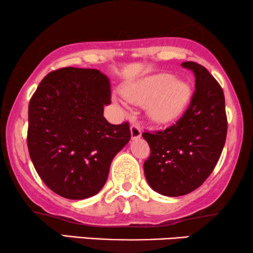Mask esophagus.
Instances as JSON below:
<instances>
[{"label":"esophagus","instance_id":"1","mask_svg":"<svg viewBox=\"0 0 253 253\" xmlns=\"http://www.w3.org/2000/svg\"><path fill=\"white\" fill-rule=\"evenodd\" d=\"M130 131H131V139H138V138L141 137V130L140 126H137V124H132L130 126Z\"/></svg>","mask_w":253,"mask_h":253}]
</instances>
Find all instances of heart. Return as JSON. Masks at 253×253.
I'll list each match as a JSON object with an SVG mask.
<instances>
[{
    "label": "heart",
    "mask_w": 253,
    "mask_h": 253,
    "mask_svg": "<svg viewBox=\"0 0 253 253\" xmlns=\"http://www.w3.org/2000/svg\"><path fill=\"white\" fill-rule=\"evenodd\" d=\"M123 94L134 105H146V114L157 123H168L188 106L191 89L186 82L169 74L150 76L124 88Z\"/></svg>",
    "instance_id": "obj_1"
}]
</instances>
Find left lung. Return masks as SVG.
<instances>
[{
  "label": "left lung",
  "instance_id": "8db88e82",
  "mask_svg": "<svg viewBox=\"0 0 253 253\" xmlns=\"http://www.w3.org/2000/svg\"><path fill=\"white\" fill-rule=\"evenodd\" d=\"M182 67L196 77L189 108L174 126L143 133L151 148L144 164L145 177L155 192L168 197L188 195L206 181L227 137L224 95L219 83L196 62H184Z\"/></svg>",
  "mask_w": 253,
  "mask_h": 253
}]
</instances>
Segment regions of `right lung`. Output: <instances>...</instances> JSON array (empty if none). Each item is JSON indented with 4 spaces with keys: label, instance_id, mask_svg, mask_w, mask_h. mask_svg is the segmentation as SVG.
I'll return each instance as SVG.
<instances>
[{
    "label": "right lung",
    "instance_id": "obj_1",
    "mask_svg": "<svg viewBox=\"0 0 253 253\" xmlns=\"http://www.w3.org/2000/svg\"><path fill=\"white\" fill-rule=\"evenodd\" d=\"M110 105L108 78L95 69L48 74L29 105L27 146L34 168L58 196L81 200L103 188L113 159L129 143L127 122L103 116Z\"/></svg>",
    "mask_w": 253,
    "mask_h": 253
}]
</instances>
